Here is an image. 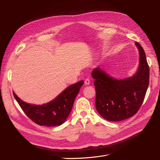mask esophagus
Masks as SVG:
<instances>
[{"instance_id": "obj_1", "label": "esophagus", "mask_w": 160, "mask_h": 160, "mask_svg": "<svg viewBox=\"0 0 160 160\" xmlns=\"http://www.w3.org/2000/svg\"><path fill=\"white\" fill-rule=\"evenodd\" d=\"M90 80L88 79V78H87V79H86L85 80V81H84V84L85 85H87V86H88V85H89L90 84Z\"/></svg>"}]
</instances>
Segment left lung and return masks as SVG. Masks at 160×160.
I'll use <instances>...</instances> for the list:
<instances>
[{"label":"left lung","instance_id":"1","mask_svg":"<svg viewBox=\"0 0 160 160\" xmlns=\"http://www.w3.org/2000/svg\"><path fill=\"white\" fill-rule=\"evenodd\" d=\"M139 52V66L132 78L118 80L100 67L91 76L95 79V106L98 113L109 121H120L135 115L143 102L149 83V67L143 48L136 42Z\"/></svg>","mask_w":160,"mask_h":160}]
</instances>
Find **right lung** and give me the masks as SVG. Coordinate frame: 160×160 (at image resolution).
Instances as JSON below:
<instances>
[{
    "label": "right lung",
    "instance_id": "add662e5",
    "mask_svg": "<svg viewBox=\"0 0 160 160\" xmlns=\"http://www.w3.org/2000/svg\"><path fill=\"white\" fill-rule=\"evenodd\" d=\"M83 84V81L81 80L70 86L51 102L41 106L27 104L14 92L13 94L24 113L33 122L48 127H55L63 124L68 117L75 98Z\"/></svg>",
    "mask_w": 160,
    "mask_h": 160
}]
</instances>
